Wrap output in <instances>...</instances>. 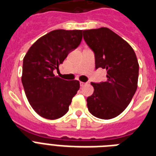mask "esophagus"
Here are the masks:
<instances>
[{"label": "esophagus", "mask_w": 156, "mask_h": 156, "mask_svg": "<svg viewBox=\"0 0 156 156\" xmlns=\"http://www.w3.org/2000/svg\"><path fill=\"white\" fill-rule=\"evenodd\" d=\"M80 86H81V87H83V86H84L85 84H87V83H85V82H80Z\"/></svg>", "instance_id": "obj_1"}]
</instances>
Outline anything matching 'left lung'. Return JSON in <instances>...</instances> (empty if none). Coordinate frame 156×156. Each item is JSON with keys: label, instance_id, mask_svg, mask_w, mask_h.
Here are the masks:
<instances>
[{"label": "left lung", "instance_id": "left-lung-1", "mask_svg": "<svg viewBox=\"0 0 156 156\" xmlns=\"http://www.w3.org/2000/svg\"><path fill=\"white\" fill-rule=\"evenodd\" d=\"M84 39L94 53L95 68L106 69L107 80L93 83L88 109L101 119H111L122 113L136 92L139 63L127 42L106 27L83 31Z\"/></svg>", "mask_w": 156, "mask_h": 156}]
</instances>
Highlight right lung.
<instances>
[{
  "mask_svg": "<svg viewBox=\"0 0 156 156\" xmlns=\"http://www.w3.org/2000/svg\"><path fill=\"white\" fill-rule=\"evenodd\" d=\"M81 40L82 30H55L38 38L25 55L22 85L29 103L41 117L54 120L68 111L80 82L55 76L53 71L58 70Z\"/></svg>",
  "mask_w": 156,
  "mask_h": 156,
  "instance_id": "1",
  "label": "right lung"
}]
</instances>
